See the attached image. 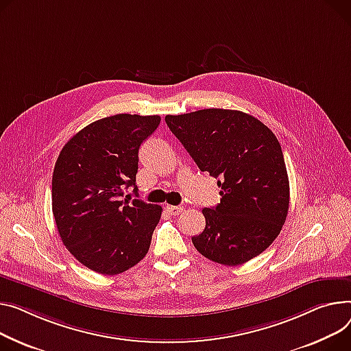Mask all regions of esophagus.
<instances>
[{
    "instance_id": "1",
    "label": "esophagus",
    "mask_w": 351,
    "mask_h": 351,
    "mask_svg": "<svg viewBox=\"0 0 351 351\" xmlns=\"http://www.w3.org/2000/svg\"><path fill=\"white\" fill-rule=\"evenodd\" d=\"M167 212L171 215V216H176V215H180L183 212V207L182 206H167Z\"/></svg>"
}]
</instances>
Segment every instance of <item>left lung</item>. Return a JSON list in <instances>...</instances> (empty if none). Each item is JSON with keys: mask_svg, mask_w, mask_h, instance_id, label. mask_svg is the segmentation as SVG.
Masks as SVG:
<instances>
[{"mask_svg": "<svg viewBox=\"0 0 351 351\" xmlns=\"http://www.w3.org/2000/svg\"><path fill=\"white\" fill-rule=\"evenodd\" d=\"M165 121L221 189L220 203L202 210L206 227L192 237L196 250L227 267L260 255L281 232L289 208L287 167L274 132L237 110L206 108Z\"/></svg>", "mask_w": 351, "mask_h": 351, "instance_id": "obj_1", "label": "left lung"}]
</instances>
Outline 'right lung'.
Here are the masks:
<instances>
[{"mask_svg": "<svg viewBox=\"0 0 351 351\" xmlns=\"http://www.w3.org/2000/svg\"><path fill=\"white\" fill-rule=\"evenodd\" d=\"M159 115L117 114L69 139L55 163L52 212L75 258L103 275L121 274L147 255L162 207L124 191L138 188V149L158 128Z\"/></svg>", "mask_w": 351, "mask_h": 351, "instance_id": "right-lung-1", "label": "right lung"}]
</instances>
